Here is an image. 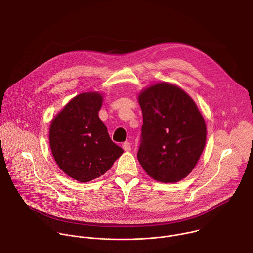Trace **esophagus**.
<instances>
[{"label": "esophagus", "instance_id": "34e87169", "mask_svg": "<svg viewBox=\"0 0 253 253\" xmlns=\"http://www.w3.org/2000/svg\"><path fill=\"white\" fill-rule=\"evenodd\" d=\"M124 151H131V143L130 142H124L122 145Z\"/></svg>", "mask_w": 253, "mask_h": 253}]
</instances>
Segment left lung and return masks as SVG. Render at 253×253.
<instances>
[{
  "instance_id": "1",
  "label": "left lung",
  "mask_w": 253,
  "mask_h": 253,
  "mask_svg": "<svg viewBox=\"0 0 253 253\" xmlns=\"http://www.w3.org/2000/svg\"><path fill=\"white\" fill-rule=\"evenodd\" d=\"M139 104L141 166L157 181H180L193 170L205 146L206 125L197 106L183 90L168 83L144 90Z\"/></svg>"
}]
</instances>
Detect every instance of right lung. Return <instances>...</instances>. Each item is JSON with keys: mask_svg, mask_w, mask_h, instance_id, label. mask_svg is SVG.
I'll return each mask as SVG.
<instances>
[{"mask_svg": "<svg viewBox=\"0 0 253 253\" xmlns=\"http://www.w3.org/2000/svg\"><path fill=\"white\" fill-rule=\"evenodd\" d=\"M102 101L99 93H82L51 123L49 138L54 159L63 172L80 182L103 175L123 153L98 116Z\"/></svg>", "mask_w": 253, "mask_h": 253, "instance_id": "obj_1", "label": "right lung"}]
</instances>
